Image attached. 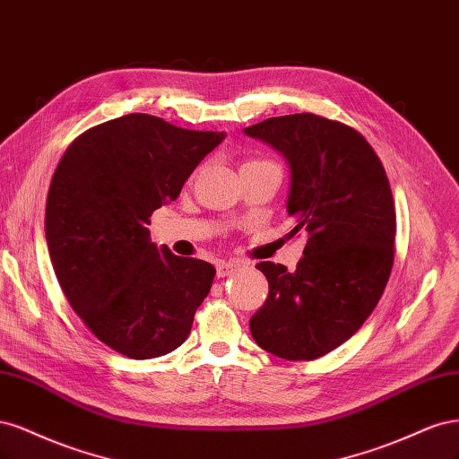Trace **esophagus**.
I'll return each instance as SVG.
<instances>
[{
  "label": "esophagus",
  "instance_id": "esophagus-1",
  "mask_svg": "<svg viewBox=\"0 0 459 459\" xmlns=\"http://www.w3.org/2000/svg\"><path fill=\"white\" fill-rule=\"evenodd\" d=\"M240 267H242V264L238 261H219L217 263V276L219 278L230 276V274H234L236 271H238Z\"/></svg>",
  "mask_w": 459,
  "mask_h": 459
}]
</instances>
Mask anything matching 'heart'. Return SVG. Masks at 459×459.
<instances>
[{
  "instance_id": "1",
  "label": "heart",
  "mask_w": 459,
  "mask_h": 459,
  "mask_svg": "<svg viewBox=\"0 0 459 459\" xmlns=\"http://www.w3.org/2000/svg\"><path fill=\"white\" fill-rule=\"evenodd\" d=\"M251 164H267V161H257V160H254V161H247V164H244V166H251Z\"/></svg>"
}]
</instances>
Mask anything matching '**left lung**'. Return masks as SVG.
<instances>
[{"instance_id": "1", "label": "left lung", "mask_w": 459, "mask_h": 459, "mask_svg": "<svg viewBox=\"0 0 459 459\" xmlns=\"http://www.w3.org/2000/svg\"><path fill=\"white\" fill-rule=\"evenodd\" d=\"M290 168L288 236H305L295 271L257 263L269 298L249 320L255 343L286 360H315L372 315L394 257V204L377 154L352 127L316 114L269 117L244 129Z\"/></svg>"}]
</instances>
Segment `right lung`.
Wrapping results in <instances>:
<instances>
[{
    "mask_svg": "<svg viewBox=\"0 0 459 459\" xmlns=\"http://www.w3.org/2000/svg\"><path fill=\"white\" fill-rule=\"evenodd\" d=\"M225 133L127 114L74 141L49 186L46 238L68 303L124 357H164L186 342L215 267L151 242V215L177 200Z\"/></svg>",
    "mask_w": 459,
    "mask_h": 459,
    "instance_id": "add662e5",
    "label": "right lung"
}]
</instances>
